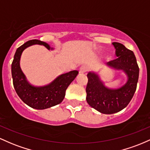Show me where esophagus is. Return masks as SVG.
I'll return each instance as SVG.
<instances>
[{
	"mask_svg": "<svg viewBox=\"0 0 150 150\" xmlns=\"http://www.w3.org/2000/svg\"><path fill=\"white\" fill-rule=\"evenodd\" d=\"M88 71V67L82 66V67H81V68L79 69V72L81 74H84V73H86V72Z\"/></svg>",
	"mask_w": 150,
	"mask_h": 150,
	"instance_id": "esophagus-1",
	"label": "esophagus"
}]
</instances>
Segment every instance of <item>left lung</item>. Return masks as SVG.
<instances>
[{
  "mask_svg": "<svg viewBox=\"0 0 150 150\" xmlns=\"http://www.w3.org/2000/svg\"><path fill=\"white\" fill-rule=\"evenodd\" d=\"M117 58L108 62L107 65L122 69L128 77L127 83L118 89L105 88L98 75L88 73L86 88V101L90 106L101 113L112 114L124 109L130 102L137 88L139 67L133 52L122 44L113 42Z\"/></svg>",
  "mask_w": 150,
  "mask_h": 150,
  "instance_id": "obj_1",
  "label": "left lung"
}]
</instances>
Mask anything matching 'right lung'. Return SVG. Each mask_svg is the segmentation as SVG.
Listing matches in <instances>:
<instances>
[{
    "instance_id": "right-lung-1",
    "label": "right lung",
    "mask_w": 150,
    "mask_h": 150,
    "mask_svg": "<svg viewBox=\"0 0 150 150\" xmlns=\"http://www.w3.org/2000/svg\"><path fill=\"white\" fill-rule=\"evenodd\" d=\"M42 45L50 50L48 44L39 40H29L17 49L12 62L11 71L13 86L18 96L25 103L35 109L42 110L54 106L64 98L67 87L78 74V71H71L64 74L52 83L43 87H35L27 81L20 67V59L23 50L33 45Z\"/></svg>"
}]
</instances>
